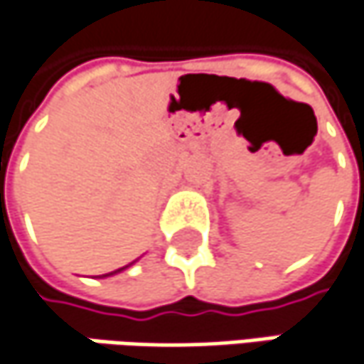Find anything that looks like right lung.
<instances>
[{
    "instance_id": "right-lung-1",
    "label": "right lung",
    "mask_w": 364,
    "mask_h": 364,
    "mask_svg": "<svg viewBox=\"0 0 364 364\" xmlns=\"http://www.w3.org/2000/svg\"><path fill=\"white\" fill-rule=\"evenodd\" d=\"M130 265H132V263H130ZM130 265H126V267H130ZM126 267H119V269H116V272H112V273H105V275H103V277H107V275H116V273L124 272V269H126Z\"/></svg>"
}]
</instances>
